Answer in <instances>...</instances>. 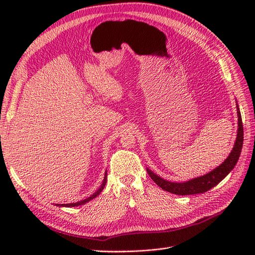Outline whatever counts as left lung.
<instances>
[{
	"label": "left lung",
	"mask_w": 255,
	"mask_h": 255,
	"mask_svg": "<svg viewBox=\"0 0 255 255\" xmlns=\"http://www.w3.org/2000/svg\"><path fill=\"white\" fill-rule=\"evenodd\" d=\"M237 109V116H238V129H237V137L236 141L234 143V148L232 152L230 153L228 158L223 161V163L218 166L216 169L210 173H206L205 175L195 177V179L189 180L184 183H173L169 182L160 176L153 173L149 169H146L151 179L155 182L158 186L168 192H171L174 195L180 196H187V195H197V194H203L207 190H210L216 185L219 184L225 177L233 170L237 160L241 156V152L243 148L244 142V128H243V121H242V115L239 111L238 105H236Z\"/></svg>",
	"instance_id": "obj_1"
}]
</instances>
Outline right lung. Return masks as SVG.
<instances>
[{
  "mask_svg": "<svg viewBox=\"0 0 255 255\" xmlns=\"http://www.w3.org/2000/svg\"><path fill=\"white\" fill-rule=\"evenodd\" d=\"M106 181H107V172H105V175H104V180H103V183H102V185L101 186H100V188L95 192L94 195H91L89 198H86L85 200H83V201H80V202H75V203H68V204H56V205H58V206H66V207H73V206H79V205H83V204H85V203H87V202H89L90 200H92V199H95L96 197H98L100 194H101V191L103 190V188L105 187V184H106Z\"/></svg>",
  "mask_w": 255,
  "mask_h": 255,
  "instance_id": "1",
  "label": "right lung"
}]
</instances>
